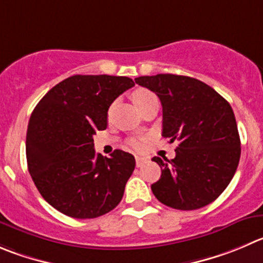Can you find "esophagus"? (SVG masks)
<instances>
[{
    "label": "esophagus",
    "instance_id": "1",
    "mask_svg": "<svg viewBox=\"0 0 263 263\" xmlns=\"http://www.w3.org/2000/svg\"><path fill=\"white\" fill-rule=\"evenodd\" d=\"M146 162H147V159H146V157L136 156V164H137V166H138V167L143 166V165L146 164Z\"/></svg>",
    "mask_w": 263,
    "mask_h": 263
}]
</instances>
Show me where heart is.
Masks as SVG:
<instances>
[{"instance_id":"heart-1","label":"heart","mask_w":263,"mask_h":263,"mask_svg":"<svg viewBox=\"0 0 263 263\" xmlns=\"http://www.w3.org/2000/svg\"><path fill=\"white\" fill-rule=\"evenodd\" d=\"M154 96V92H151L149 90L147 89H138L136 90V91L133 92V96H132V98H133V102L134 104H136L137 107L139 106V104H142L143 102H146L147 99L152 98ZM132 146L134 147L136 149H141L142 148V142L138 141V139H134V141H132Z\"/></svg>"}]
</instances>
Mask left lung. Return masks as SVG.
Here are the masks:
<instances>
[{
    "instance_id": "8db88e82",
    "label": "left lung",
    "mask_w": 263,
    "mask_h": 263,
    "mask_svg": "<svg viewBox=\"0 0 263 263\" xmlns=\"http://www.w3.org/2000/svg\"><path fill=\"white\" fill-rule=\"evenodd\" d=\"M162 106V137L178 141L173 160L155 156L161 177L151 186L162 204L195 211L213 202L234 177L240 137L229 102L213 87L189 76L160 73L137 77Z\"/></svg>"
}]
</instances>
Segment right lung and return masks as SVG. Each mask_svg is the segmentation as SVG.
Wrapping results in <instances>:
<instances>
[{
	"label": "right lung",
	"mask_w": 263,
	"mask_h": 263,
	"mask_svg": "<svg viewBox=\"0 0 263 263\" xmlns=\"http://www.w3.org/2000/svg\"><path fill=\"white\" fill-rule=\"evenodd\" d=\"M134 81L124 76L74 74L34 107L27 129L28 171L41 196L72 218H97L121 201L136 167L132 154L96 155L92 136L107 127L108 108Z\"/></svg>",
	"instance_id": "1"
}]
</instances>
